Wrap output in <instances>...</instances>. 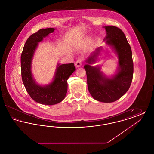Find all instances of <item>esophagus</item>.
Instances as JSON below:
<instances>
[{
    "label": "esophagus",
    "instance_id": "obj_1",
    "mask_svg": "<svg viewBox=\"0 0 154 154\" xmlns=\"http://www.w3.org/2000/svg\"><path fill=\"white\" fill-rule=\"evenodd\" d=\"M75 66H76L77 67H81V65H82V60L80 59H78V60L75 62Z\"/></svg>",
    "mask_w": 154,
    "mask_h": 154
}]
</instances>
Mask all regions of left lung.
I'll list each match as a JSON object with an SVG mask.
<instances>
[{
	"label": "left lung",
	"mask_w": 154,
	"mask_h": 154,
	"mask_svg": "<svg viewBox=\"0 0 154 154\" xmlns=\"http://www.w3.org/2000/svg\"><path fill=\"white\" fill-rule=\"evenodd\" d=\"M106 36V44L111 47L117 55L118 65L114 75L108 77L100 71L99 66H91L95 61L99 47L96 52L88 57L84 65L87 77L88 88L94 99L103 103L114 102L120 99L130 88L133 74V62L131 48L124 32L116 26H104Z\"/></svg>",
	"instance_id": "8db88e82"
}]
</instances>
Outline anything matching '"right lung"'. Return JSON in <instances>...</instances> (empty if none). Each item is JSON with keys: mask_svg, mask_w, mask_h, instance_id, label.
<instances>
[{"mask_svg": "<svg viewBox=\"0 0 154 154\" xmlns=\"http://www.w3.org/2000/svg\"><path fill=\"white\" fill-rule=\"evenodd\" d=\"M55 29H41L28 38L24 45L21 57V75L24 86L31 98L35 102L54 105L62 102L66 95L69 77L75 70L73 63H58L53 80L47 84L42 85L37 82L32 73V63L38 43L53 33Z\"/></svg>", "mask_w": 154, "mask_h": 154, "instance_id": "right-lung-1", "label": "right lung"}]
</instances>
